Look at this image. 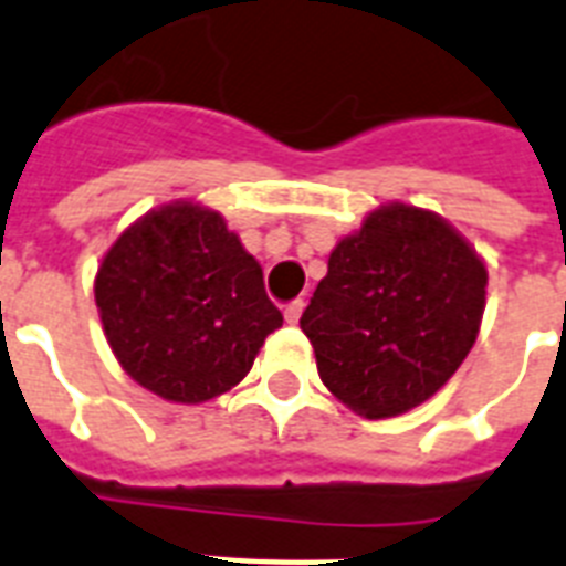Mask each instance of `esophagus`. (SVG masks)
I'll list each match as a JSON object with an SVG mask.
<instances>
[{
  "mask_svg": "<svg viewBox=\"0 0 566 566\" xmlns=\"http://www.w3.org/2000/svg\"><path fill=\"white\" fill-rule=\"evenodd\" d=\"M302 311H305V300L291 302V305L284 308V319H287L291 326H296V323H300V317H302Z\"/></svg>",
  "mask_w": 566,
  "mask_h": 566,
  "instance_id": "1",
  "label": "esophagus"
}]
</instances>
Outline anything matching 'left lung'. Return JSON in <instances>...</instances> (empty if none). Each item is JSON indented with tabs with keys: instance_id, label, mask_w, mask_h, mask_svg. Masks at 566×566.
Wrapping results in <instances>:
<instances>
[{
	"instance_id": "1",
	"label": "left lung",
	"mask_w": 566,
	"mask_h": 566,
	"mask_svg": "<svg viewBox=\"0 0 566 566\" xmlns=\"http://www.w3.org/2000/svg\"><path fill=\"white\" fill-rule=\"evenodd\" d=\"M488 264L440 213L387 202L337 240L300 326L323 385L367 420L429 402L482 328Z\"/></svg>"
}]
</instances>
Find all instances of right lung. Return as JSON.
Returning <instances> with one entry per match:
<instances>
[{
  "label": "right lung",
  "mask_w": 566,
  "mask_h": 566,
  "mask_svg": "<svg viewBox=\"0 0 566 566\" xmlns=\"http://www.w3.org/2000/svg\"><path fill=\"white\" fill-rule=\"evenodd\" d=\"M93 296L119 367L149 394L199 405L243 381L282 311L220 211L158 205L102 255Z\"/></svg>",
  "instance_id": "right-lung-1"
}]
</instances>
